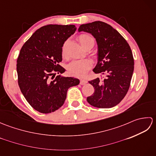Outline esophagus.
I'll return each mask as SVG.
<instances>
[{"mask_svg": "<svg viewBox=\"0 0 156 156\" xmlns=\"http://www.w3.org/2000/svg\"><path fill=\"white\" fill-rule=\"evenodd\" d=\"M87 83V81L86 80H80V84L81 85H84Z\"/></svg>", "mask_w": 156, "mask_h": 156, "instance_id": "34e87169", "label": "esophagus"}]
</instances>
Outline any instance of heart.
<instances>
[{
  "label": "heart",
  "mask_w": 156,
  "mask_h": 156,
  "mask_svg": "<svg viewBox=\"0 0 156 156\" xmlns=\"http://www.w3.org/2000/svg\"><path fill=\"white\" fill-rule=\"evenodd\" d=\"M78 40L80 44L83 46L84 48L91 47L94 44V40L91 35L88 34H80L78 37ZM66 43L63 45L62 48V56L64 58H66ZM92 62L90 59H76L72 61L68 66V70L70 74L73 76H84L88 72L89 69L91 68Z\"/></svg>",
  "instance_id": "heart-1"
}]
</instances>
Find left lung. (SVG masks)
I'll return each instance as SVG.
<instances>
[{
  "label": "left lung",
  "mask_w": 156,
  "mask_h": 156,
  "mask_svg": "<svg viewBox=\"0 0 156 156\" xmlns=\"http://www.w3.org/2000/svg\"><path fill=\"white\" fill-rule=\"evenodd\" d=\"M79 31L90 33L98 44V63L95 74L106 76L88 81L94 92L87 101L94 107L108 108L118 105L127 93L134 69V59L125 39L110 25L94 21L80 26Z\"/></svg>",
  "instance_id": "left-lung-1"
}]
</instances>
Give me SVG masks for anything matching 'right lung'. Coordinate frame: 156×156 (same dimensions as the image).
Instances as JSON below:
<instances>
[{
  "mask_svg": "<svg viewBox=\"0 0 156 156\" xmlns=\"http://www.w3.org/2000/svg\"><path fill=\"white\" fill-rule=\"evenodd\" d=\"M76 30L74 25H48L37 29L20 50L16 64L18 84L35 110L50 113L64 105L68 88L80 80L73 77H55L66 69L59 64L62 48Z\"/></svg>",
  "mask_w": 156,
  "mask_h": 156,
  "instance_id": "1",
  "label": "right lung"
}]
</instances>
